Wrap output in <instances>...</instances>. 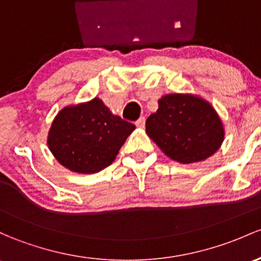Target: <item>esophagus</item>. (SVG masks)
Instances as JSON below:
<instances>
[{
    "instance_id": "esophagus-1",
    "label": "esophagus",
    "mask_w": 261,
    "mask_h": 261,
    "mask_svg": "<svg viewBox=\"0 0 261 261\" xmlns=\"http://www.w3.org/2000/svg\"><path fill=\"white\" fill-rule=\"evenodd\" d=\"M136 125L138 128H144V125H145V118H144V117H141V118L137 120Z\"/></svg>"
}]
</instances>
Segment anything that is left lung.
I'll use <instances>...</instances> for the list:
<instances>
[{"mask_svg":"<svg viewBox=\"0 0 261 261\" xmlns=\"http://www.w3.org/2000/svg\"><path fill=\"white\" fill-rule=\"evenodd\" d=\"M145 122V132L163 152L183 164L209 158L224 139L217 112L190 94H167Z\"/></svg>","mask_w":261,"mask_h":261,"instance_id":"left-lung-1","label":"left lung"}]
</instances>
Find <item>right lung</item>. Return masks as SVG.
Returning a JSON list of instances; mask_svg holds the SVG:
<instances>
[{"instance_id": "obj_1", "label": "right lung", "mask_w": 261, "mask_h": 261, "mask_svg": "<svg viewBox=\"0 0 261 261\" xmlns=\"http://www.w3.org/2000/svg\"><path fill=\"white\" fill-rule=\"evenodd\" d=\"M134 128L94 98L63 108L53 120L47 142L61 164L72 172L91 174L112 164Z\"/></svg>"}]
</instances>
